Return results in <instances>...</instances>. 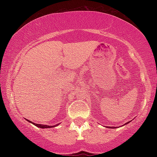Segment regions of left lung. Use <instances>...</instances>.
<instances>
[{"mask_svg":"<svg viewBox=\"0 0 157 157\" xmlns=\"http://www.w3.org/2000/svg\"><path fill=\"white\" fill-rule=\"evenodd\" d=\"M128 122H126V123H125V124H128ZM113 128H114V127H113Z\"/></svg>","mask_w":157,"mask_h":157,"instance_id":"left-lung-1","label":"left lung"}]
</instances>
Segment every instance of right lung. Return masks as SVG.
Instances as JSON below:
<instances>
[{
  "label": "right lung",
  "instance_id": "obj_1",
  "mask_svg": "<svg viewBox=\"0 0 157 157\" xmlns=\"http://www.w3.org/2000/svg\"><path fill=\"white\" fill-rule=\"evenodd\" d=\"M29 122H30L29 120H28ZM31 122V123H32V124H34V125H36L37 126V127H38V128H52V127H55V126H57V125H51V126H49V125H42V124H36V123H34V122Z\"/></svg>",
  "mask_w": 157,
  "mask_h": 157
}]
</instances>
